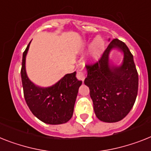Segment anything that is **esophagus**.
I'll use <instances>...</instances> for the list:
<instances>
[{"mask_svg": "<svg viewBox=\"0 0 151 151\" xmlns=\"http://www.w3.org/2000/svg\"><path fill=\"white\" fill-rule=\"evenodd\" d=\"M77 78H78V80L81 81H84V79H85V73H84V72L82 70H78V73H77Z\"/></svg>", "mask_w": 151, "mask_h": 151, "instance_id": "esophagus-1", "label": "esophagus"}]
</instances>
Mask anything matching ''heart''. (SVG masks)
<instances>
[{"instance_id": "obj_1", "label": "heart", "mask_w": 151, "mask_h": 151, "mask_svg": "<svg viewBox=\"0 0 151 151\" xmlns=\"http://www.w3.org/2000/svg\"><path fill=\"white\" fill-rule=\"evenodd\" d=\"M89 44H84L83 47L88 46ZM91 49H90L89 58L92 61H96L101 58L103 54L104 49V42L101 37H96L93 41L91 44Z\"/></svg>"}]
</instances>
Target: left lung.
Listing matches in <instances>:
<instances>
[{
    "instance_id": "obj_1",
    "label": "left lung",
    "mask_w": 151,
    "mask_h": 151,
    "mask_svg": "<svg viewBox=\"0 0 151 151\" xmlns=\"http://www.w3.org/2000/svg\"><path fill=\"white\" fill-rule=\"evenodd\" d=\"M101 60L93 65L86 66L84 83L89 87L93 110L100 121L115 123L121 121L132 109L138 91V74L134 57L127 46L118 39L111 40ZM124 55L121 65L109 60L113 50Z\"/></svg>"
}]
</instances>
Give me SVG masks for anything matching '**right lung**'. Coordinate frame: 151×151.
I'll return each instance as SVG.
<instances>
[{
  "instance_id": "1",
  "label": "right lung",
  "mask_w": 151,
  "mask_h": 151,
  "mask_svg": "<svg viewBox=\"0 0 151 151\" xmlns=\"http://www.w3.org/2000/svg\"><path fill=\"white\" fill-rule=\"evenodd\" d=\"M30 42L23 54L21 81L26 103L32 114L47 124H61L72 117L78 89L81 85L76 72L68 73L52 86L39 87L26 72V57Z\"/></svg>"
}]
</instances>
